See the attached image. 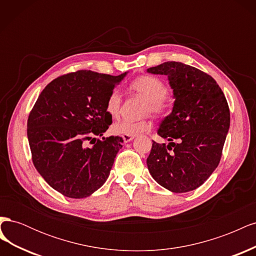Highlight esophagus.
Instances as JSON below:
<instances>
[{"label":"esophagus","mask_w":256,"mask_h":256,"mask_svg":"<svg viewBox=\"0 0 256 256\" xmlns=\"http://www.w3.org/2000/svg\"><path fill=\"white\" fill-rule=\"evenodd\" d=\"M122 138H124V142L128 143L130 141H132L134 138V136H122Z\"/></svg>","instance_id":"1"}]
</instances>
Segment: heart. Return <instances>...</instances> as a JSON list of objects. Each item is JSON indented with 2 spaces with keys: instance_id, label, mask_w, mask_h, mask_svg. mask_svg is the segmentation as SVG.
Listing matches in <instances>:
<instances>
[{
  "instance_id": "1",
  "label": "heart",
  "mask_w": 256,
  "mask_h": 256,
  "mask_svg": "<svg viewBox=\"0 0 256 256\" xmlns=\"http://www.w3.org/2000/svg\"><path fill=\"white\" fill-rule=\"evenodd\" d=\"M130 90L147 100V104L145 106L146 113L157 115L166 113L168 104L164 97L168 94V86L161 79L154 76H142L131 82ZM120 104L122 97L120 90H113L106 102L108 114H110L112 118H116L120 113ZM150 127L152 122L150 120L134 122L124 120L114 124L112 126V132L120 136H136L148 131Z\"/></svg>"
}]
</instances>
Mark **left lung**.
<instances>
[{
	"instance_id": "8db88e82",
	"label": "left lung",
	"mask_w": 256,
	"mask_h": 256,
	"mask_svg": "<svg viewBox=\"0 0 256 256\" xmlns=\"http://www.w3.org/2000/svg\"><path fill=\"white\" fill-rule=\"evenodd\" d=\"M147 72L166 76L175 99L172 112L157 130L170 143L152 142L147 168L164 188L175 193L192 191L220 162L230 129L226 96L210 76L180 62H166Z\"/></svg>"
}]
</instances>
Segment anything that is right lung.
Here are the masks:
<instances>
[{
    "label": "right lung",
    "instance_id": "right-lung-1",
    "mask_svg": "<svg viewBox=\"0 0 256 256\" xmlns=\"http://www.w3.org/2000/svg\"><path fill=\"white\" fill-rule=\"evenodd\" d=\"M127 74L79 70L58 76L44 88L30 111L28 138L33 164L63 196L88 198L109 177L124 140L94 136H102L111 125L106 99ZM98 140L94 146H84L85 140Z\"/></svg>",
    "mask_w": 256,
    "mask_h": 256
}]
</instances>
